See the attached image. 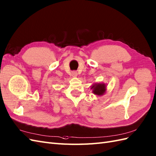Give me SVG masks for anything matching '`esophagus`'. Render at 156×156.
Masks as SVG:
<instances>
[{
  "label": "esophagus",
  "mask_w": 156,
  "mask_h": 156,
  "mask_svg": "<svg viewBox=\"0 0 156 156\" xmlns=\"http://www.w3.org/2000/svg\"><path fill=\"white\" fill-rule=\"evenodd\" d=\"M72 76L73 77H76L77 76V73L76 72H73V73H72Z\"/></svg>",
  "instance_id": "1"
}]
</instances>
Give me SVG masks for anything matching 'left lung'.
<instances>
[{"mask_svg":"<svg viewBox=\"0 0 156 156\" xmlns=\"http://www.w3.org/2000/svg\"><path fill=\"white\" fill-rule=\"evenodd\" d=\"M92 93L96 96H103L106 91V85L104 83L96 82L91 86Z\"/></svg>","mask_w":156,"mask_h":156,"instance_id":"obj_1","label":"left lung"}]
</instances>
